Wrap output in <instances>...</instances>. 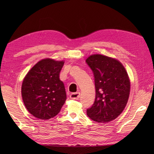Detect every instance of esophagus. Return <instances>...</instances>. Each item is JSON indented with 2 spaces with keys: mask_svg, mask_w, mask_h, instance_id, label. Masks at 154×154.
Segmentation results:
<instances>
[{
  "mask_svg": "<svg viewBox=\"0 0 154 154\" xmlns=\"http://www.w3.org/2000/svg\"><path fill=\"white\" fill-rule=\"evenodd\" d=\"M80 96V92L71 93V94H70V97H71V99H72V100H78Z\"/></svg>",
  "mask_w": 154,
  "mask_h": 154,
  "instance_id": "34e87169",
  "label": "esophagus"
}]
</instances>
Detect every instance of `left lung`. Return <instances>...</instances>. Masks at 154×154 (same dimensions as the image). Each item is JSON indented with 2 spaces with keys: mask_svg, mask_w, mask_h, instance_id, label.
<instances>
[{
  "mask_svg": "<svg viewBox=\"0 0 154 154\" xmlns=\"http://www.w3.org/2000/svg\"><path fill=\"white\" fill-rule=\"evenodd\" d=\"M86 63L94 77L96 97L87 114L98 123H108L122 114L130 94V82L124 66L118 60L92 54Z\"/></svg>",
  "mask_w": 154,
  "mask_h": 154,
  "instance_id": "obj_1",
  "label": "left lung"
}]
</instances>
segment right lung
<instances>
[{"label": "right lung", "instance_id": "add662e5", "mask_svg": "<svg viewBox=\"0 0 154 154\" xmlns=\"http://www.w3.org/2000/svg\"><path fill=\"white\" fill-rule=\"evenodd\" d=\"M63 61L43 59L32 67L22 85V97L29 112L40 119L54 118L67 99L60 72Z\"/></svg>", "mask_w": 154, "mask_h": 154}]
</instances>
